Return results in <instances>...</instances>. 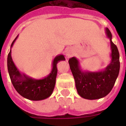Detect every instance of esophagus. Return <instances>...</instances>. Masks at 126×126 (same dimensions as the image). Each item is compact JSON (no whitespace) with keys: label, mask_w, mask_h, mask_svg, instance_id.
I'll use <instances>...</instances> for the list:
<instances>
[{"label":"esophagus","mask_w":126,"mask_h":126,"mask_svg":"<svg viewBox=\"0 0 126 126\" xmlns=\"http://www.w3.org/2000/svg\"><path fill=\"white\" fill-rule=\"evenodd\" d=\"M66 56L68 59L72 57L73 56V52L71 50H67V52L66 53Z\"/></svg>","instance_id":"1"}]
</instances>
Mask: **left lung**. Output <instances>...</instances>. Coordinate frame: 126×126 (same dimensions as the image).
I'll return each mask as SVG.
<instances>
[{
  "mask_svg": "<svg viewBox=\"0 0 126 126\" xmlns=\"http://www.w3.org/2000/svg\"><path fill=\"white\" fill-rule=\"evenodd\" d=\"M105 32L110 41L111 61L104 70L88 71L82 69L75 57L69 60L70 69L75 80L78 93L83 98L96 100L105 97L113 88L120 70L119 53L112 41V33L106 28Z\"/></svg>",
  "mask_w": 126,
  "mask_h": 126,
  "instance_id": "left-lung-1",
  "label": "left lung"
}]
</instances>
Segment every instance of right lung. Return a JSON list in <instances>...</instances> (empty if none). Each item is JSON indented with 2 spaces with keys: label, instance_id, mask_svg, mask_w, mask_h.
Masks as SVG:
<instances>
[{
  "label": "right lung",
  "instance_id": "right-lung-1",
  "mask_svg": "<svg viewBox=\"0 0 126 126\" xmlns=\"http://www.w3.org/2000/svg\"><path fill=\"white\" fill-rule=\"evenodd\" d=\"M18 37L16 36L11 46L7 57V69L11 82L17 93L30 100H42L49 97L55 87L57 67V64L61 61H65L64 55H57L52 62V69L47 76L36 79L21 73L17 69L11 57V48Z\"/></svg>",
  "mask_w": 126,
  "mask_h": 126
}]
</instances>
